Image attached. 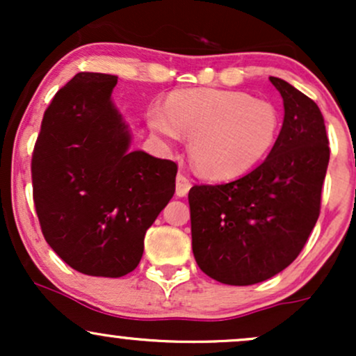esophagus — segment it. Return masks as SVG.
Returning <instances> with one entry per match:
<instances>
[{
	"instance_id": "esophagus-1",
	"label": "esophagus",
	"mask_w": 356,
	"mask_h": 356,
	"mask_svg": "<svg viewBox=\"0 0 356 356\" xmlns=\"http://www.w3.org/2000/svg\"><path fill=\"white\" fill-rule=\"evenodd\" d=\"M191 186L192 182L187 175L177 174V177H175V194H177L179 197H186L187 192L191 189Z\"/></svg>"
}]
</instances>
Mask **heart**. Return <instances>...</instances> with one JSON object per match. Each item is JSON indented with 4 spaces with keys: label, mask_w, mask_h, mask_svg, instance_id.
<instances>
[{
    "label": "heart",
    "mask_w": 356,
    "mask_h": 356,
    "mask_svg": "<svg viewBox=\"0 0 356 356\" xmlns=\"http://www.w3.org/2000/svg\"><path fill=\"white\" fill-rule=\"evenodd\" d=\"M147 124L165 144L189 137L192 165L211 181L241 177L263 162L281 130L280 110L249 93L189 88L170 93L165 107L152 105Z\"/></svg>",
    "instance_id": "obj_1"
}]
</instances>
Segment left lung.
<instances>
[{"label": "left lung", "mask_w": 356, "mask_h": 356, "mask_svg": "<svg viewBox=\"0 0 356 356\" xmlns=\"http://www.w3.org/2000/svg\"><path fill=\"white\" fill-rule=\"evenodd\" d=\"M269 80L283 97L284 120L266 161L238 181L189 191L195 263L224 284H256L288 268L320 216L330 161L325 120L309 97Z\"/></svg>", "instance_id": "obj_1"}]
</instances>
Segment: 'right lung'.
Segmentation results:
<instances>
[{
	"label": "right lung",
	"instance_id": "obj_1",
	"mask_svg": "<svg viewBox=\"0 0 356 356\" xmlns=\"http://www.w3.org/2000/svg\"><path fill=\"white\" fill-rule=\"evenodd\" d=\"M115 85V75L76 73L44 110L31 159L44 239L88 276L134 271L147 229L175 192V162L129 150V125L112 104Z\"/></svg>",
	"mask_w": 356,
	"mask_h": 356
}]
</instances>
